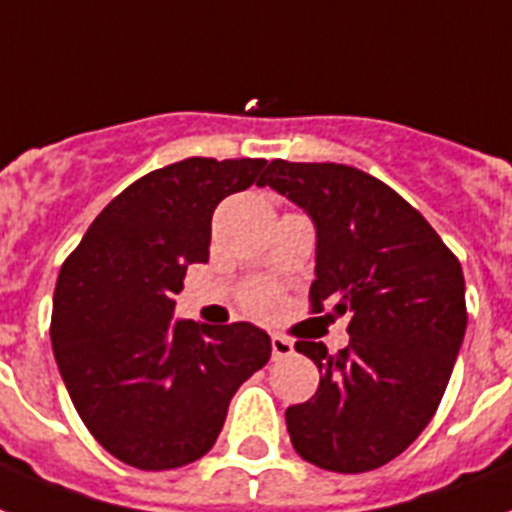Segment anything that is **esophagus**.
Segmentation results:
<instances>
[{"label": "esophagus", "mask_w": 512, "mask_h": 512, "mask_svg": "<svg viewBox=\"0 0 512 512\" xmlns=\"http://www.w3.org/2000/svg\"><path fill=\"white\" fill-rule=\"evenodd\" d=\"M270 347H273V360H284V357L294 355V344L281 334L270 336Z\"/></svg>", "instance_id": "34e87169"}]
</instances>
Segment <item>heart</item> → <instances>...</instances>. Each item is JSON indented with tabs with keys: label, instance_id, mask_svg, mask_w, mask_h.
Returning a JSON list of instances; mask_svg holds the SVG:
<instances>
[{
	"label": "heart",
	"instance_id": "1",
	"mask_svg": "<svg viewBox=\"0 0 512 512\" xmlns=\"http://www.w3.org/2000/svg\"><path fill=\"white\" fill-rule=\"evenodd\" d=\"M244 302H247V307L252 313L268 315L270 310L276 307V292H273L270 286H255V289H249Z\"/></svg>",
	"mask_w": 512,
	"mask_h": 512
}]
</instances>
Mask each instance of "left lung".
<instances>
[{"label": "left lung", "instance_id": "8db88e82", "mask_svg": "<svg viewBox=\"0 0 512 512\" xmlns=\"http://www.w3.org/2000/svg\"><path fill=\"white\" fill-rule=\"evenodd\" d=\"M257 186L292 199L315 226L313 307L350 313V344L297 342L321 371L318 392L286 410L294 450L336 473L389 463L415 442L465 336V278L429 220L352 165L273 160Z\"/></svg>", "mask_w": 512, "mask_h": 512}]
</instances>
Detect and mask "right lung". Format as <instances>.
Wrapping results in <instances>:
<instances>
[{
	"label": "right lung",
	"mask_w": 512,
	"mask_h": 512,
	"mask_svg": "<svg viewBox=\"0 0 512 512\" xmlns=\"http://www.w3.org/2000/svg\"><path fill=\"white\" fill-rule=\"evenodd\" d=\"M265 160L189 157L123 189L65 260L52 350L70 400L102 447L141 471L194 463L218 439L236 389L270 360L252 323L173 318L186 268L207 263L220 199Z\"/></svg>",
	"instance_id": "right-lung-1"
}]
</instances>
